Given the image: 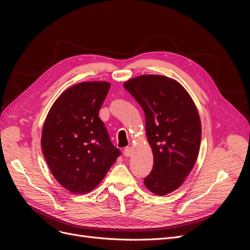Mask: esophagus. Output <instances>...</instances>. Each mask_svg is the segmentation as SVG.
Masks as SVG:
<instances>
[{
  "label": "esophagus",
  "instance_id": "34e87169",
  "mask_svg": "<svg viewBox=\"0 0 250 250\" xmlns=\"http://www.w3.org/2000/svg\"><path fill=\"white\" fill-rule=\"evenodd\" d=\"M123 153L125 156H130L131 153H132V149L130 147H126L123 151Z\"/></svg>",
  "mask_w": 250,
  "mask_h": 250
}]
</instances>
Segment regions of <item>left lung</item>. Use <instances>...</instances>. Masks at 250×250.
I'll return each mask as SVG.
<instances>
[{
	"label": "left lung",
	"instance_id": "obj_1",
	"mask_svg": "<svg viewBox=\"0 0 250 250\" xmlns=\"http://www.w3.org/2000/svg\"><path fill=\"white\" fill-rule=\"evenodd\" d=\"M124 87L141 105L153 152V167L144 178L146 188L166 195L184 183L197 160L201 123L192 98L179 83L161 75H143Z\"/></svg>",
	"mask_w": 250,
	"mask_h": 250
}]
</instances>
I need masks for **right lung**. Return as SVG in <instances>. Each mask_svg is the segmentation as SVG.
Returning <instances> with one entry per match:
<instances>
[{
    "instance_id": "obj_1",
    "label": "right lung",
    "mask_w": 250,
    "mask_h": 250,
    "mask_svg": "<svg viewBox=\"0 0 250 250\" xmlns=\"http://www.w3.org/2000/svg\"><path fill=\"white\" fill-rule=\"evenodd\" d=\"M108 82H82L65 89L44 121L42 149L58 183L75 194L99 185L121 155L112 145L99 110Z\"/></svg>"
}]
</instances>
